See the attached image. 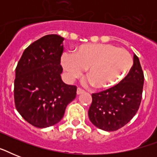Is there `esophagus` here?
<instances>
[{
	"instance_id": "esophagus-1",
	"label": "esophagus",
	"mask_w": 157,
	"mask_h": 157,
	"mask_svg": "<svg viewBox=\"0 0 157 157\" xmlns=\"http://www.w3.org/2000/svg\"><path fill=\"white\" fill-rule=\"evenodd\" d=\"M84 92H85V90H82V89H81V88H77V90H76V94H83Z\"/></svg>"
}]
</instances>
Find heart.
<instances>
[{
	"mask_svg": "<svg viewBox=\"0 0 157 157\" xmlns=\"http://www.w3.org/2000/svg\"><path fill=\"white\" fill-rule=\"evenodd\" d=\"M61 64L69 81H73L86 69V76L97 89H109L128 75L133 59L127 50L109 44H84L72 54H63Z\"/></svg>",
	"mask_w": 157,
	"mask_h": 157,
	"instance_id": "b5f03b06",
	"label": "heart"
}]
</instances>
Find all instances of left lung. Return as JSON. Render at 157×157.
<instances>
[{"label": "left lung", "mask_w": 157, "mask_h": 157, "mask_svg": "<svg viewBox=\"0 0 157 157\" xmlns=\"http://www.w3.org/2000/svg\"><path fill=\"white\" fill-rule=\"evenodd\" d=\"M144 76L140 62L134 54V64L128 75L112 88L92 94L88 114L96 127L115 131L128 123L138 112L142 100Z\"/></svg>", "instance_id": "left-lung-1"}]
</instances>
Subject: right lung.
<instances>
[{
    "label": "right lung",
    "mask_w": 157,
    "mask_h": 157,
    "mask_svg": "<svg viewBox=\"0 0 157 157\" xmlns=\"http://www.w3.org/2000/svg\"><path fill=\"white\" fill-rule=\"evenodd\" d=\"M63 38L46 35L23 51L15 69L13 97L16 109L37 128L61 121L65 109L76 96V86L63 82L60 61Z\"/></svg>",
    "instance_id": "obj_1"
}]
</instances>
